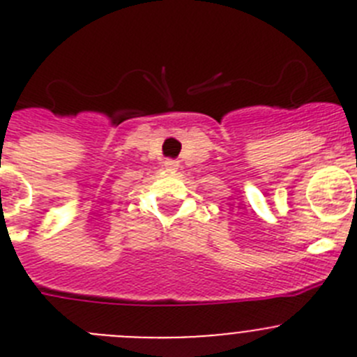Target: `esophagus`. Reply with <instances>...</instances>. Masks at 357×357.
<instances>
[{
	"label": "esophagus",
	"instance_id": "esophagus-1",
	"mask_svg": "<svg viewBox=\"0 0 357 357\" xmlns=\"http://www.w3.org/2000/svg\"><path fill=\"white\" fill-rule=\"evenodd\" d=\"M176 166H178V162H176V160H166V168L176 169Z\"/></svg>",
	"mask_w": 357,
	"mask_h": 357
}]
</instances>
